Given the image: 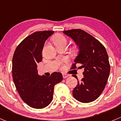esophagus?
<instances>
[{
	"mask_svg": "<svg viewBox=\"0 0 121 121\" xmlns=\"http://www.w3.org/2000/svg\"><path fill=\"white\" fill-rule=\"evenodd\" d=\"M68 77H69V74H63V77L64 78H67Z\"/></svg>",
	"mask_w": 121,
	"mask_h": 121,
	"instance_id": "esophagus-1",
	"label": "esophagus"
}]
</instances>
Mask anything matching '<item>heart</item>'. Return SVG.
I'll list each match as a JSON object with an SVG mask.
<instances>
[{"mask_svg":"<svg viewBox=\"0 0 121 121\" xmlns=\"http://www.w3.org/2000/svg\"><path fill=\"white\" fill-rule=\"evenodd\" d=\"M53 41L56 46L61 44H66L67 43L66 38L60 34H58L55 36L53 38Z\"/></svg>","mask_w":121,"mask_h":121,"instance_id":"heart-1","label":"heart"}]
</instances>
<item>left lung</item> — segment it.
I'll return each mask as SVG.
<instances>
[{"label": "left lung", "mask_w": 121, "mask_h": 121, "mask_svg": "<svg viewBox=\"0 0 121 121\" xmlns=\"http://www.w3.org/2000/svg\"><path fill=\"white\" fill-rule=\"evenodd\" d=\"M63 33L72 38L78 47V55L71 69H76V64L80 65L78 68L84 69V77L80 82L78 81L73 95L82 103L94 101L104 90L109 76L110 64L106 49L98 39L80 29L64 31Z\"/></svg>", "instance_id": "obj_1"}]
</instances>
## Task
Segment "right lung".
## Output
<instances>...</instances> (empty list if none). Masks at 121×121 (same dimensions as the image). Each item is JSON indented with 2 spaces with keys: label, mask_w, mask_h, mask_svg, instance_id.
<instances>
[{
  "label": "right lung",
  "mask_w": 121,
  "mask_h": 121,
  "mask_svg": "<svg viewBox=\"0 0 121 121\" xmlns=\"http://www.w3.org/2000/svg\"><path fill=\"white\" fill-rule=\"evenodd\" d=\"M54 31H37L25 38L16 47L12 59V77L21 99L29 106L43 109L51 102L54 86L63 80L61 73L39 76L37 63L42 61L45 41Z\"/></svg>",
  "instance_id": "add662e5"
}]
</instances>
